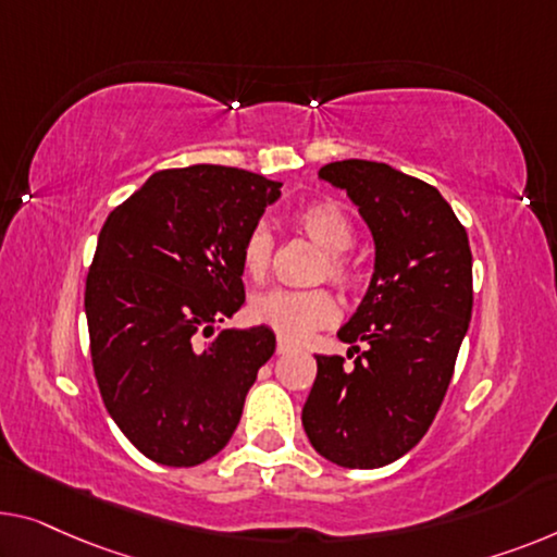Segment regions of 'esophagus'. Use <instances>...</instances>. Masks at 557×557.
<instances>
[{"label":"esophagus","mask_w":557,"mask_h":557,"mask_svg":"<svg viewBox=\"0 0 557 557\" xmlns=\"http://www.w3.org/2000/svg\"><path fill=\"white\" fill-rule=\"evenodd\" d=\"M289 350H293V345L287 343V339H282V337H277V355H287Z\"/></svg>","instance_id":"1"}]
</instances>
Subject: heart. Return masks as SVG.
I'll return each instance as SVG.
<instances>
[{
  "instance_id": "heart-1",
  "label": "heart",
  "mask_w": 557,
  "mask_h": 557,
  "mask_svg": "<svg viewBox=\"0 0 557 557\" xmlns=\"http://www.w3.org/2000/svg\"><path fill=\"white\" fill-rule=\"evenodd\" d=\"M295 225L307 239L322 250V260L314 268V280H330L339 289H352L358 285V268L347 255L355 243L352 220L337 202L322 199V202L305 205L295 214ZM275 239L264 225H255L247 232L239 247V264L250 280L260 282L268 277ZM247 314L255 325L270 327L287 343H305L312 332L335 325L337 302L327 289H270V293L255 295Z\"/></svg>"
}]
</instances>
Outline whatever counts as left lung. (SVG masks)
<instances>
[{
  "label": "left lung",
  "instance_id": "1",
  "mask_svg": "<svg viewBox=\"0 0 557 557\" xmlns=\"http://www.w3.org/2000/svg\"><path fill=\"white\" fill-rule=\"evenodd\" d=\"M320 177L345 189L375 239V272L337 337L366 350L352 370L318 355L302 408L314 450L372 470L420 443L450 385L472 314L468 232L433 185L385 162H330Z\"/></svg>",
  "mask_w": 557,
  "mask_h": 557
}]
</instances>
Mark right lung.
<instances>
[{"label": "right lung", "mask_w": 557, "mask_h": 557, "mask_svg": "<svg viewBox=\"0 0 557 557\" xmlns=\"http://www.w3.org/2000/svg\"><path fill=\"white\" fill-rule=\"evenodd\" d=\"M280 187L222 164L162 170L99 232L85 287L92 368L107 412L149 460L218 455L275 352L270 327L214 325L245 305L239 247Z\"/></svg>", "instance_id": "obj_1"}]
</instances>
